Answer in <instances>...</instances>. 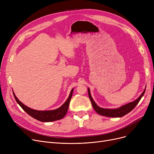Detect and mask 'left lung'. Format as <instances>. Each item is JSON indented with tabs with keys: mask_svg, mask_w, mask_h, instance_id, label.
<instances>
[{
	"mask_svg": "<svg viewBox=\"0 0 154 154\" xmlns=\"http://www.w3.org/2000/svg\"><path fill=\"white\" fill-rule=\"evenodd\" d=\"M145 88H146V87H145ZM145 89H146V88H145V90L142 93V94L140 95L139 97L137 99H136L135 100H134L132 102H130V103H128L125 105H124V106H122V107H120L119 108L113 109H103V108L99 107L96 104V103L94 102V100H93V99L92 97L89 88H88V97H89L91 102L92 103L93 108L94 109L95 112L97 113H98L99 114L103 116L109 117H122L124 116L125 115L127 114L128 113L131 112L135 108V107L137 106V105L138 104V103L140 100L141 98L142 97L143 95L145 94Z\"/></svg>",
	"mask_w": 154,
	"mask_h": 154,
	"instance_id": "obj_1",
	"label": "left lung"
}]
</instances>
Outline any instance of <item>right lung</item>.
<instances>
[{
  "label": "right lung",
  "mask_w": 154,
  "mask_h": 154,
  "mask_svg": "<svg viewBox=\"0 0 154 154\" xmlns=\"http://www.w3.org/2000/svg\"><path fill=\"white\" fill-rule=\"evenodd\" d=\"M73 91H74V88H72V89L67 100L65 102V103L59 108L55 110H42V111L34 110L28 107L27 106H25L23 103H22L17 99V97L15 96L14 92H13V94L16 102L18 103V104L22 107V109L26 112H27L29 116H30L32 117L35 119L37 120L40 121V122H52V121L60 120L63 117H64L66 115L69 106L70 101L72 96Z\"/></svg>",
  "instance_id": "right-lung-1"
}]
</instances>
